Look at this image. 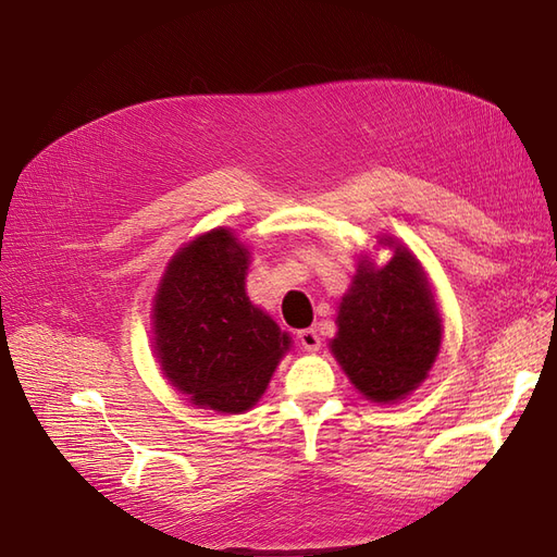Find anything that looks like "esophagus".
Segmentation results:
<instances>
[{"mask_svg":"<svg viewBox=\"0 0 557 557\" xmlns=\"http://www.w3.org/2000/svg\"><path fill=\"white\" fill-rule=\"evenodd\" d=\"M297 339H299L301 348L309 350V352H315L320 348V339H318V332L315 330H299L297 332Z\"/></svg>","mask_w":557,"mask_h":557,"instance_id":"esophagus-1","label":"esophagus"}]
</instances>
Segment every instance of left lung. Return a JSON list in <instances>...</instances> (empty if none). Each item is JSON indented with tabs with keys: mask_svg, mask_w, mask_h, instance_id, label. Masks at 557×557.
I'll use <instances>...</instances> for the list:
<instances>
[{
	"mask_svg": "<svg viewBox=\"0 0 557 557\" xmlns=\"http://www.w3.org/2000/svg\"><path fill=\"white\" fill-rule=\"evenodd\" d=\"M332 352L358 391L395 401L425 379L442 346V318L409 250L376 269L362 260L336 315Z\"/></svg>",
	"mask_w": 557,
	"mask_h": 557,
	"instance_id": "8db88e82",
	"label": "left lung"
}]
</instances>
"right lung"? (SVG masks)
<instances>
[{
  "label": "right lung",
  "instance_id": "add662e5",
  "mask_svg": "<svg viewBox=\"0 0 557 557\" xmlns=\"http://www.w3.org/2000/svg\"><path fill=\"white\" fill-rule=\"evenodd\" d=\"M248 250L227 230L181 248L156 297L162 372L199 407L242 413L260 399L290 336L246 297Z\"/></svg>",
  "mask_w": 557,
  "mask_h": 557
}]
</instances>
